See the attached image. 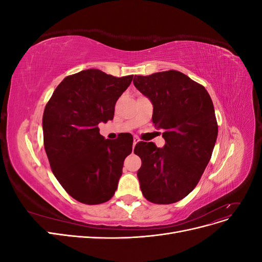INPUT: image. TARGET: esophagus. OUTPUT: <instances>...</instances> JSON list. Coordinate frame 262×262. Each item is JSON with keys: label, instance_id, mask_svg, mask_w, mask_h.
Returning a JSON list of instances; mask_svg holds the SVG:
<instances>
[{"label": "esophagus", "instance_id": "obj_1", "mask_svg": "<svg viewBox=\"0 0 262 262\" xmlns=\"http://www.w3.org/2000/svg\"><path fill=\"white\" fill-rule=\"evenodd\" d=\"M138 142H139V138L134 137V139H133V148H134V146H136V144L138 143Z\"/></svg>", "mask_w": 262, "mask_h": 262}]
</instances>
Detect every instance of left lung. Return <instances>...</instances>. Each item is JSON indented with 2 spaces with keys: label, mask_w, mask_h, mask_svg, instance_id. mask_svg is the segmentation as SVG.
I'll list each match as a JSON object with an SVG mask.
<instances>
[{
  "label": "left lung",
  "mask_w": 262,
  "mask_h": 262,
  "mask_svg": "<svg viewBox=\"0 0 262 262\" xmlns=\"http://www.w3.org/2000/svg\"><path fill=\"white\" fill-rule=\"evenodd\" d=\"M133 84L153 104V123L163 129L164 147L139 142L134 153L144 198L170 204L187 196L199 182L212 156L217 122L209 93L201 84L175 70L147 76L136 75Z\"/></svg>",
  "instance_id": "obj_1"
}]
</instances>
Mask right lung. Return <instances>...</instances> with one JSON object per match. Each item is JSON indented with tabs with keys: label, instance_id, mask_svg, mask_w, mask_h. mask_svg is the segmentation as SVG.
Wrapping results in <instances>:
<instances>
[{
	"label": "right lung",
	"instance_id": "right-lung-1",
	"mask_svg": "<svg viewBox=\"0 0 262 262\" xmlns=\"http://www.w3.org/2000/svg\"><path fill=\"white\" fill-rule=\"evenodd\" d=\"M133 75L116 77L97 69L69 75L47 102L43 145L55 178L78 202L112 199L133 140H105L98 124L113 120L118 98Z\"/></svg>",
	"mask_w": 262,
	"mask_h": 262
}]
</instances>
